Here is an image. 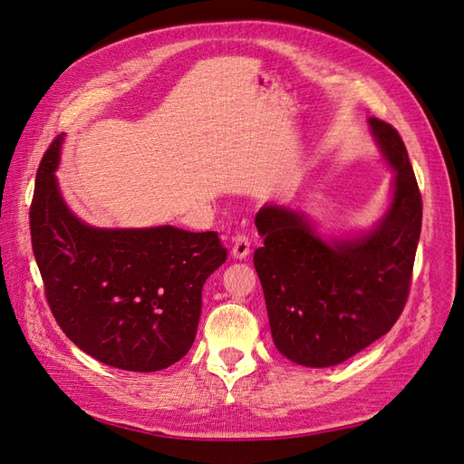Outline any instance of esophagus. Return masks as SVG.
I'll return each mask as SVG.
<instances>
[{
  "label": "esophagus",
  "mask_w": 464,
  "mask_h": 464,
  "mask_svg": "<svg viewBox=\"0 0 464 464\" xmlns=\"http://www.w3.org/2000/svg\"><path fill=\"white\" fill-rule=\"evenodd\" d=\"M249 240L246 236H237V237H234V246H232V257L234 259H246V257H249Z\"/></svg>",
  "instance_id": "34e87169"
}]
</instances>
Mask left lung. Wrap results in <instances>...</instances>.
Segmentation results:
<instances>
[{"label": "left lung", "mask_w": 464, "mask_h": 464, "mask_svg": "<svg viewBox=\"0 0 464 464\" xmlns=\"http://www.w3.org/2000/svg\"><path fill=\"white\" fill-rule=\"evenodd\" d=\"M392 170L383 215L366 230L321 234L300 208L266 203L256 217L263 247L254 254L273 343L305 368L343 363L391 331L409 296L422 230L409 152L389 123L368 118Z\"/></svg>", "instance_id": "left-lung-1"}]
</instances>
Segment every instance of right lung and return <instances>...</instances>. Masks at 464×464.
Listing matches in <instances>:
<instances>
[{"instance_id": "1", "label": "right lung", "mask_w": 464, "mask_h": 464, "mask_svg": "<svg viewBox=\"0 0 464 464\" xmlns=\"http://www.w3.org/2000/svg\"><path fill=\"white\" fill-rule=\"evenodd\" d=\"M65 133L36 174L31 236L50 310L82 353L128 372H159L198 334L205 280L227 261L217 232L172 224L101 228L65 203L55 170Z\"/></svg>"}]
</instances>
